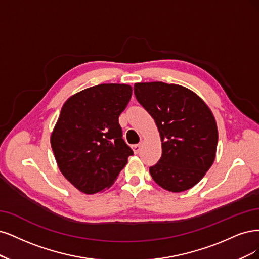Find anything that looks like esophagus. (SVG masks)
Instances as JSON below:
<instances>
[{
	"label": "esophagus",
	"mask_w": 259,
	"mask_h": 259,
	"mask_svg": "<svg viewBox=\"0 0 259 259\" xmlns=\"http://www.w3.org/2000/svg\"><path fill=\"white\" fill-rule=\"evenodd\" d=\"M141 147H142V143H139V144H135V145H132V149H133V152H135L136 154H138V153L141 151Z\"/></svg>",
	"instance_id": "34e87169"
}]
</instances>
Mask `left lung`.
I'll return each mask as SVG.
<instances>
[{
    "instance_id": "8db88e82",
    "label": "left lung",
    "mask_w": 259,
    "mask_h": 259,
    "mask_svg": "<svg viewBox=\"0 0 259 259\" xmlns=\"http://www.w3.org/2000/svg\"><path fill=\"white\" fill-rule=\"evenodd\" d=\"M135 95L160 135L162 155L149 168L153 180L172 193L194 187L216 155L219 132L210 107L190 89L162 81L137 82Z\"/></svg>"
}]
</instances>
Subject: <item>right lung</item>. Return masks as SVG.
<instances>
[{"label":"right lung","instance_id":"obj_1","mask_svg":"<svg viewBox=\"0 0 259 259\" xmlns=\"http://www.w3.org/2000/svg\"><path fill=\"white\" fill-rule=\"evenodd\" d=\"M131 95L130 85L100 84L64 102L51 144L63 177L81 193L110 188L133 154L118 122Z\"/></svg>","mask_w":259,"mask_h":259}]
</instances>
